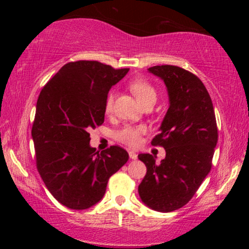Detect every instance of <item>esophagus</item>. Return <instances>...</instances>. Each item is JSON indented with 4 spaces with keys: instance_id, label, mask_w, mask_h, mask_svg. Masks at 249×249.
I'll return each mask as SVG.
<instances>
[{
    "instance_id": "1",
    "label": "esophagus",
    "mask_w": 249,
    "mask_h": 249,
    "mask_svg": "<svg viewBox=\"0 0 249 249\" xmlns=\"http://www.w3.org/2000/svg\"><path fill=\"white\" fill-rule=\"evenodd\" d=\"M128 155H129V158H132V159H137V154L135 153V151L129 150V151H128Z\"/></svg>"
}]
</instances>
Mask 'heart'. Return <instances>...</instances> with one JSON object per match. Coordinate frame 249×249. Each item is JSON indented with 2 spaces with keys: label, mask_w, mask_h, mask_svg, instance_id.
Instances as JSON below:
<instances>
[{
  "label": "heart",
  "mask_w": 249,
  "mask_h": 249,
  "mask_svg": "<svg viewBox=\"0 0 249 249\" xmlns=\"http://www.w3.org/2000/svg\"><path fill=\"white\" fill-rule=\"evenodd\" d=\"M129 89L142 105L147 102H151V101L156 102V99H157L156 89L144 79L134 80L129 84ZM113 103H114V92L112 91L107 95V103H105V111L111 112L113 108ZM144 132L145 128L142 126L126 125L125 127L116 133V138L126 145L136 146L141 142V136Z\"/></svg>",
  "instance_id": "b5f03b06"
}]
</instances>
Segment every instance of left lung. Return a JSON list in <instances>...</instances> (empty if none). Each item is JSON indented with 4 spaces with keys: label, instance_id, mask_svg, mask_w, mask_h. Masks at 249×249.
Segmentation results:
<instances>
[{
    "label": "left lung",
    "instance_id": "1",
    "mask_svg": "<svg viewBox=\"0 0 249 249\" xmlns=\"http://www.w3.org/2000/svg\"><path fill=\"white\" fill-rule=\"evenodd\" d=\"M149 73L166 84L169 108L151 144L166 157L160 163L150 154L138 159L147 167L138 185L142 201L158 212H171L187 204L209 175L217 144L215 114L201 80L177 66H155Z\"/></svg>",
    "mask_w": 249,
    "mask_h": 249
}]
</instances>
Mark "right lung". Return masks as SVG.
<instances>
[{
    "instance_id": "1",
    "label": "right lung",
    "mask_w": 249,
    "mask_h": 249,
    "mask_svg": "<svg viewBox=\"0 0 249 249\" xmlns=\"http://www.w3.org/2000/svg\"><path fill=\"white\" fill-rule=\"evenodd\" d=\"M128 70L99 61L69 62L40 92L32 128L37 169L67 208L86 210L98 203L109 177L127 162V151L119 146L95 153L89 132L103 124L108 91Z\"/></svg>"
}]
</instances>
